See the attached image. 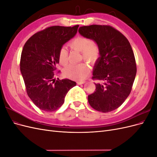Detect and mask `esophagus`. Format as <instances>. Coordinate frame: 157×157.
<instances>
[{
  "mask_svg": "<svg viewBox=\"0 0 157 157\" xmlns=\"http://www.w3.org/2000/svg\"><path fill=\"white\" fill-rule=\"evenodd\" d=\"M77 83L78 84H83L85 83V81H84V80H80V81H77Z\"/></svg>",
  "mask_w": 157,
  "mask_h": 157,
  "instance_id": "esophagus-1",
  "label": "esophagus"
}]
</instances>
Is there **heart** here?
Wrapping results in <instances>:
<instances>
[{
  "label": "heart",
  "instance_id": "b5f03b06",
  "mask_svg": "<svg viewBox=\"0 0 157 157\" xmlns=\"http://www.w3.org/2000/svg\"><path fill=\"white\" fill-rule=\"evenodd\" d=\"M71 49L81 52L82 58L90 63H95L98 60L100 51L96 42L82 36H78L71 40L69 43ZM58 59L61 65L66 66L68 64V51L64 47L61 48L58 53ZM89 71L86 64L79 63L70 65L64 69L63 73L66 77L75 79L81 80L86 77Z\"/></svg>",
  "mask_w": 157,
  "mask_h": 157
}]
</instances>
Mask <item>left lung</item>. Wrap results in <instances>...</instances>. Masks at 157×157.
I'll return each instance as SVG.
<instances>
[{"label":"left lung","instance_id":"obj_1","mask_svg":"<svg viewBox=\"0 0 157 157\" xmlns=\"http://www.w3.org/2000/svg\"><path fill=\"white\" fill-rule=\"evenodd\" d=\"M78 32L98 44L100 57L93 71L96 90L88 96L95 110L108 113L115 110L129 96L136 75L134 52L126 36L107 25L82 26Z\"/></svg>","mask_w":157,"mask_h":157}]
</instances>
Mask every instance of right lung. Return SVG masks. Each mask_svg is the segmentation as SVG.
Returning <instances> with one entry per match:
<instances>
[{
	"mask_svg": "<svg viewBox=\"0 0 157 157\" xmlns=\"http://www.w3.org/2000/svg\"><path fill=\"white\" fill-rule=\"evenodd\" d=\"M78 27V25L46 27L31 36L23 46L20 71L26 92L42 111L52 112L59 109L69 90L76 85L69 79L56 80L54 71L59 63V50L75 35Z\"/></svg>",
	"mask_w": 157,
	"mask_h": 157,
	"instance_id": "1",
	"label": "right lung"
}]
</instances>
